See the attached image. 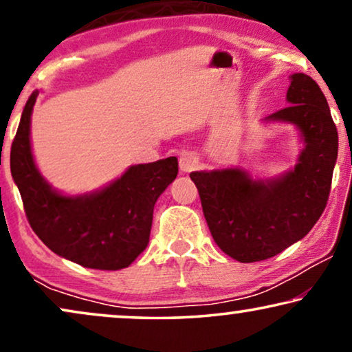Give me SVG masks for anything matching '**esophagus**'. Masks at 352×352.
<instances>
[{"mask_svg": "<svg viewBox=\"0 0 352 352\" xmlns=\"http://www.w3.org/2000/svg\"><path fill=\"white\" fill-rule=\"evenodd\" d=\"M199 155L195 152H184L179 157V170L182 173H190L199 166Z\"/></svg>", "mask_w": 352, "mask_h": 352, "instance_id": "esophagus-1", "label": "esophagus"}]
</instances>
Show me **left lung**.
Instances as JSON below:
<instances>
[{
	"mask_svg": "<svg viewBox=\"0 0 352 352\" xmlns=\"http://www.w3.org/2000/svg\"><path fill=\"white\" fill-rule=\"evenodd\" d=\"M290 81V105L264 122L300 129L305 148L293 170L274 179H253L239 168L190 173L216 245L240 263L272 258L301 240L329 200L338 131L319 85L305 74Z\"/></svg>",
	"mask_w": 352,
	"mask_h": 352,
	"instance_id": "8db88e82",
	"label": "left lung"
}]
</instances>
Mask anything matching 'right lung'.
<instances>
[{
  "mask_svg": "<svg viewBox=\"0 0 352 352\" xmlns=\"http://www.w3.org/2000/svg\"><path fill=\"white\" fill-rule=\"evenodd\" d=\"M38 91L23 107L11 146V175L33 232L51 252L83 267H128L148 243L153 206L176 179L177 158L129 166L104 189L64 195L47 184L33 160L30 117Z\"/></svg>",
  "mask_w": 352,
  "mask_h": 352,
  "instance_id": "1",
  "label": "right lung"
}]
</instances>
